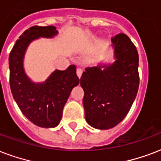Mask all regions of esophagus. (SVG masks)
I'll return each instance as SVG.
<instances>
[{"label": "esophagus", "mask_w": 161, "mask_h": 161, "mask_svg": "<svg viewBox=\"0 0 161 161\" xmlns=\"http://www.w3.org/2000/svg\"><path fill=\"white\" fill-rule=\"evenodd\" d=\"M82 74H83V69H82V68H80V67L77 68V75H78V78H80L81 76H82Z\"/></svg>", "instance_id": "34e87169"}]
</instances>
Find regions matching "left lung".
<instances>
[{
  "instance_id": "8db88e82",
  "label": "left lung",
  "mask_w": 161,
  "mask_h": 161,
  "mask_svg": "<svg viewBox=\"0 0 161 161\" xmlns=\"http://www.w3.org/2000/svg\"><path fill=\"white\" fill-rule=\"evenodd\" d=\"M111 42L114 62L87 67L80 78L85 120L96 129L112 128L126 117L139 85L135 45L124 34L116 35Z\"/></svg>"
}]
</instances>
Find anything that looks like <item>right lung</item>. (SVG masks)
<instances>
[{
	"label": "right lung",
	"instance_id": "1",
	"mask_svg": "<svg viewBox=\"0 0 161 161\" xmlns=\"http://www.w3.org/2000/svg\"><path fill=\"white\" fill-rule=\"evenodd\" d=\"M57 34L55 26L31 27L16 41L9 56L12 96L29 121L46 128L58 126L72 89L79 83L76 67L71 65L65 71L56 69L45 81L35 83L26 74L23 61L30 43L39 38L52 39Z\"/></svg>",
	"mask_w": 161,
	"mask_h": 161
}]
</instances>
